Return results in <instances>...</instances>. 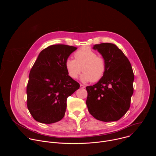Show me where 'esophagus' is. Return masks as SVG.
<instances>
[{"label": "esophagus", "mask_w": 156, "mask_h": 156, "mask_svg": "<svg viewBox=\"0 0 156 156\" xmlns=\"http://www.w3.org/2000/svg\"><path fill=\"white\" fill-rule=\"evenodd\" d=\"M86 86H84V85H83V84H80V87H81V88H84Z\"/></svg>", "instance_id": "esophagus-1"}]
</instances>
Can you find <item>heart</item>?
I'll return each mask as SVG.
<instances>
[{
	"label": "heart",
	"mask_w": 156,
	"mask_h": 156,
	"mask_svg": "<svg viewBox=\"0 0 156 156\" xmlns=\"http://www.w3.org/2000/svg\"><path fill=\"white\" fill-rule=\"evenodd\" d=\"M97 55L90 48H80L75 53V59L68 58L65 61V68L69 76L76 79L83 70L84 73L81 76L83 82L99 81L105 72L106 63L102 57Z\"/></svg>",
	"instance_id": "obj_1"
}]
</instances>
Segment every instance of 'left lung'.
<instances>
[{"label": "left lung", "instance_id": "1", "mask_svg": "<svg viewBox=\"0 0 156 156\" xmlns=\"http://www.w3.org/2000/svg\"><path fill=\"white\" fill-rule=\"evenodd\" d=\"M93 49L105 60L106 70L96 84L86 87L88 111L98 120H119L128 110L133 93L134 73L131 63L114 44H96Z\"/></svg>", "mask_w": 156, "mask_h": 156}]
</instances>
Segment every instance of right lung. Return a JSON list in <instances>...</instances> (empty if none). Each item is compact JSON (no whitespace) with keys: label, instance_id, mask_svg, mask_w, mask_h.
Returning a JSON list of instances; mask_svg holds the SVG:
<instances>
[{"label":"right lung","instance_id":"1","mask_svg":"<svg viewBox=\"0 0 156 156\" xmlns=\"http://www.w3.org/2000/svg\"><path fill=\"white\" fill-rule=\"evenodd\" d=\"M77 48L55 44L42 50L29 75L27 87V107L38 122L51 124L63 119L66 99L80 87L69 76L65 63Z\"/></svg>","mask_w":156,"mask_h":156}]
</instances>
